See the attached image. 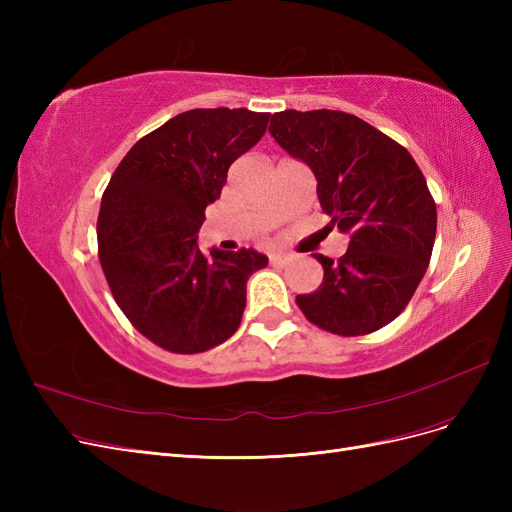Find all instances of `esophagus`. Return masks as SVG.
<instances>
[{"mask_svg": "<svg viewBox=\"0 0 512 512\" xmlns=\"http://www.w3.org/2000/svg\"><path fill=\"white\" fill-rule=\"evenodd\" d=\"M269 262H271V265H275V267H284V265H288V262H290V256L282 254V252H273V254H269Z\"/></svg>", "mask_w": 512, "mask_h": 512, "instance_id": "obj_1", "label": "esophagus"}]
</instances>
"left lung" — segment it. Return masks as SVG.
Here are the masks:
<instances>
[{"instance_id":"1","label":"left lung","mask_w":512,"mask_h":512,"mask_svg":"<svg viewBox=\"0 0 512 512\" xmlns=\"http://www.w3.org/2000/svg\"><path fill=\"white\" fill-rule=\"evenodd\" d=\"M271 136L314 170L331 224L348 232L342 258L316 254L324 269L297 305L318 329L369 335L393 322L427 271L436 241V200L406 147L342 111H282Z\"/></svg>"}]
</instances>
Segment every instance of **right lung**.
Here are the masks:
<instances>
[{
	"instance_id": "right-lung-1",
	"label": "right lung",
	"mask_w": 512,
	"mask_h": 512,
	"mask_svg": "<svg viewBox=\"0 0 512 512\" xmlns=\"http://www.w3.org/2000/svg\"><path fill=\"white\" fill-rule=\"evenodd\" d=\"M271 113L194 108L143 136L119 162L98 215L100 267L132 327L175 354L205 352L235 333L256 250H198L205 209L228 168L267 130Z\"/></svg>"
}]
</instances>
